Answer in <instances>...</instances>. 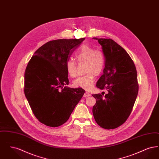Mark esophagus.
Listing matches in <instances>:
<instances>
[{
    "label": "esophagus",
    "mask_w": 159,
    "mask_h": 159,
    "mask_svg": "<svg viewBox=\"0 0 159 159\" xmlns=\"http://www.w3.org/2000/svg\"><path fill=\"white\" fill-rule=\"evenodd\" d=\"M90 96H91V94L89 93L88 92H85L83 95L84 97H90Z\"/></svg>",
    "instance_id": "34e87169"
}]
</instances>
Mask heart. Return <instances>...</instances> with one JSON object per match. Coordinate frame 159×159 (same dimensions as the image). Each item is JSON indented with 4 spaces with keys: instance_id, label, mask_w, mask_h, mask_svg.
Segmentation results:
<instances>
[{
    "instance_id": "b5f03b06",
    "label": "heart",
    "mask_w": 159,
    "mask_h": 159,
    "mask_svg": "<svg viewBox=\"0 0 159 159\" xmlns=\"http://www.w3.org/2000/svg\"><path fill=\"white\" fill-rule=\"evenodd\" d=\"M75 57L79 62H84V71L86 74L78 77L73 81V84L76 88L89 91L93 87L95 76H98L104 67V55L101 51L94 50L90 46L85 45L76 51ZM66 67L68 76L71 77L76 76V64L75 61L68 60Z\"/></svg>"
}]
</instances>
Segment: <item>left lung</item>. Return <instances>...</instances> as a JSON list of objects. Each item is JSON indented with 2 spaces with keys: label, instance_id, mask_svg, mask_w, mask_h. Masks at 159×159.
<instances>
[{
  "label": "left lung",
  "instance_id": "obj_1",
  "mask_svg": "<svg viewBox=\"0 0 159 159\" xmlns=\"http://www.w3.org/2000/svg\"><path fill=\"white\" fill-rule=\"evenodd\" d=\"M105 58L103 75L97 87L108 93L93 94L97 99L92 113L97 124L106 129L117 128L123 124L135 104L138 84L135 66L128 52L111 39H98Z\"/></svg>",
  "mask_w": 159,
  "mask_h": 159
}]
</instances>
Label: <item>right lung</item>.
<instances>
[{"instance_id":"right-lung-1","label":"right lung","mask_w":159,"mask_h":159,"mask_svg":"<svg viewBox=\"0 0 159 159\" xmlns=\"http://www.w3.org/2000/svg\"><path fill=\"white\" fill-rule=\"evenodd\" d=\"M85 38L58 39L40 47L24 73V93L42 123L58 127L68 120L85 91L67 87L66 64Z\"/></svg>"}]
</instances>
